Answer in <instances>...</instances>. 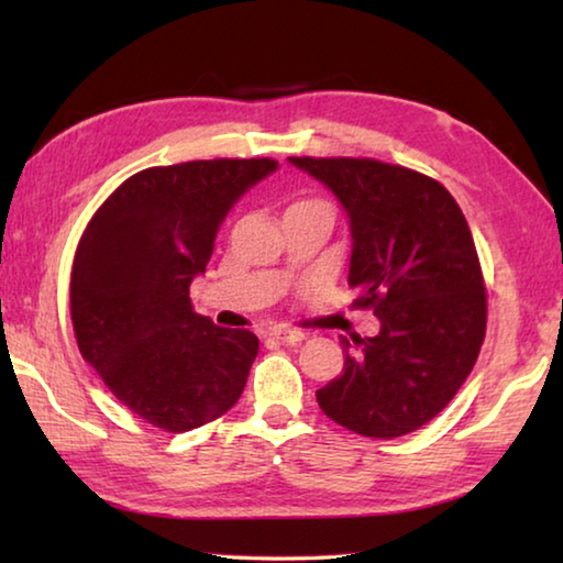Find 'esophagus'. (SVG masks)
<instances>
[{
    "label": "esophagus",
    "instance_id": "34e87169",
    "mask_svg": "<svg viewBox=\"0 0 563 563\" xmlns=\"http://www.w3.org/2000/svg\"><path fill=\"white\" fill-rule=\"evenodd\" d=\"M271 335H273L275 340L285 342V345H300V342L305 340V332H300V330H292V328H285V325H280V328H273Z\"/></svg>",
    "mask_w": 563,
    "mask_h": 563
}]
</instances>
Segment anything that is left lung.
Listing matches in <instances>:
<instances>
[{
	"instance_id": "8db88e82",
	"label": "left lung",
	"mask_w": 563,
	"mask_h": 563,
	"mask_svg": "<svg viewBox=\"0 0 563 563\" xmlns=\"http://www.w3.org/2000/svg\"><path fill=\"white\" fill-rule=\"evenodd\" d=\"M332 190L350 223L347 285L379 318L375 338H342V375L316 397L362 437L415 432L450 405L487 330L472 231L434 178L373 158H288Z\"/></svg>"
}]
</instances>
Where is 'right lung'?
Wrapping results in <instances>:
<instances>
[{
	"label": "right lung",
	"mask_w": 563,
	"mask_h": 563,
	"mask_svg": "<svg viewBox=\"0 0 563 563\" xmlns=\"http://www.w3.org/2000/svg\"><path fill=\"white\" fill-rule=\"evenodd\" d=\"M275 168L273 158L146 168L103 201L76 247L71 322L81 357L161 430L211 422L243 393L258 338L198 316L188 290L228 211Z\"/></svg>",
	"instance_id": "1"
}]
</instances>
